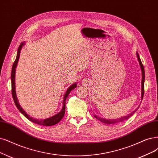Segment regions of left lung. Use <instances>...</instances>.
Segmentation results:
<instances>
[{
	"label": "left lung",
	"instance_id": "8db88e82",
	"mask_svg": "<svg viewBox=\"0 0 158 158\" xmlns=\"http://www.w3.org/2000/svg\"><path fill=\"white\" fill-rule=\"evenodd\" d=\"M137 58H138V60H139V64H140V66H141V70H142V82H141V84H142V93H141V98H142V100L143 98V96H144V79H145V73H144V66L143 65V64L141 62V59H140V57H139V53L138 52H137ZM139 108V107H138ZM138 108L137 109H135L134 111H133L131 114H128L126 116H124V117H122V118H118V119H115V120H107V119H104L103 118H101V117H99V116H96V115H94V117L96 118H97L98 120H100V122H103V123H105V124H117V123H120V122H124L126 120H127L129 118H130L131 116L135 113V111H137V110L138 109Z\"/></svg>",
	"mask_w": 158,
	"mask_h": 158
}]
</instances>
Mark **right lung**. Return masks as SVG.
Here are the masks:
<instances>
[{
  "instance_id": "obj_1",
  "label": "right lung",
  "mask_w": 158,
  "mask_h": 158,
  "mask_svg": "<svg viewBox=\"0 0 158 158\" xmlns=\"http://www.w3.org/2000/svg\"><path fill=\"white\" fill-rule=\"evenodd\" d=\"M24 45V43H21V45H19L18 50H17V56L15 58V60L14 62L13 66H12V69H11V94H12V97L14 99V103L15 104L16 107H17L19 110V111L24 115L25 117L28 119L30 121L34 122L35 124H37L38 125H41V126H53L55 124H56L57 123L59 122L62 118L64 117V114H65V107H66V101L67 100V98L69 96V92H71L73 89H75L76 86H77V85L76 83L72 85L67 90L65 95L64 96V102H63V107L62 109L61 110V111L56 114V115L52 116L51 118H47V119H44V120H38V119H35L33 118L32 117H31L30 116H28L24 110H23V109L21 107L20 105L18 102V100H17V98L16 96V92H15V68L17 66V62H18L19 58V55H20V52L21 50L22 47Z\"/></svg>"
}]
</instances>
